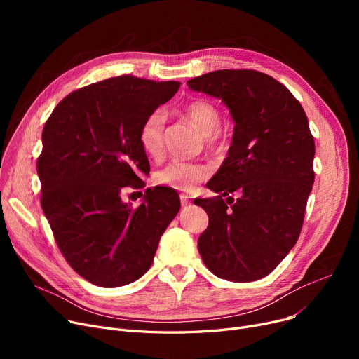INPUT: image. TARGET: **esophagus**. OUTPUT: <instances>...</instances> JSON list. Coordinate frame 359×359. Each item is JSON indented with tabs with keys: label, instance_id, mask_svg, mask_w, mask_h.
Wrapping results in <instances>:
<instances>
[{
	"label": "esophagus",
	"instance_id": "esophagus-1",
	"mask_svg": "<svg viewBox=\"0 0 359 359\" xmlns=\"http://www.w3.org/2000/svg\"><path fill=\"white\" fill-rule=\"evenodd\" d=\"M180 202H182V206H183V208H186L187 205H191V203H192V202H191V198L187 196V195H184V194H182V195H180Z\"/></svg>",
	"mask_w": 359,
	"mask_h": 359
}]
</instances>
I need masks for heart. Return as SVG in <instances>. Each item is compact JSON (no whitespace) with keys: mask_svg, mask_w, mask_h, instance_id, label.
Segmentation results:
<instances>
[{"mask_svg":"<svg viewBox=\"0 0 359 359\" xmlns=\"http://www.w3.org/2000/svg\"><path fill=\"white\" fill-rule=\"evenodd\" d=\"M183 115L189 119L205 138V144L210 148H217L221 142V123L222 116L219 109L210 100L198 99L183 107ZM164 111L157 109L145 118L140 129V142L145 154L149 157H158L163 151L164 142ZM210 176V168L187 161H172L157 173L160 184L173 187V189L191 192L195 186Z\"/></svg>","mask_w":359,"mask_h":359,"instance_id":"heart-1","label":"heart"}]
</instances>
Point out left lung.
I'll use <instances>...</instances> for the list:
<instances>
[{
    "mask_svg": "<svg viewBox=\"0 0 359 359\" xmlns=\"http://www.w3.org/2000/svg\"><path fill=\"white\" fill-rule=\"evenodd\" d=\"M187 86L221 99L236 123L229 156L206 184L222 195L195 199L210 218L201 257L222 279L265 278L295 246L314 183L306 111L284 84L255 69H218ZM230 193L239 198L224 201Z\"/></svg>",
    "mask_w": 359,
    "mask_h": 359,
    "instance_id": "left-lung-1",
    "label": "left lung"
}]
</instances>
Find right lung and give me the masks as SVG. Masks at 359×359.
<instances>
[{
	"mask_svg": "<svg viewBox=\"0 0 359 359\" xmlns=\"http://www.w3.org/2000/svg\"><path fill=\"white\" fill-rule=\"evenodd\" d=\"M177 81L134 75L69 93L53 109L37 158L41 205L68 265L94 285L116 288L140 279L180 210L170 187L145 191L140 206L123 203L141 189L149 163L140 142L145 118L177 93Z\"/></svg>",
	"mask_w": 359,
	"mask_h": 359,
	"instance_id": "1",
	"label": "right lung"
}]
</instances>
